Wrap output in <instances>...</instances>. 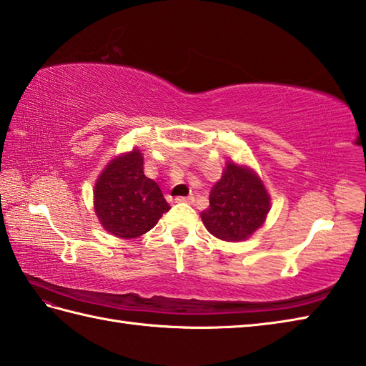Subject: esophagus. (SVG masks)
Returning <instances> with one entry per match:
<instances>
[{
  "instance_id": "34e87169",
  "label": "esophagus",
  "mask_w": 366,
  "mask_h": 366,
  "mask_svg": "<svg viewBox=\"0 0 366 366\" xmlns=\"http://www.w3.org/2000/svg\"><path fill=\"white\" fill-rule=\"evenodd\" d=\"M177 202H184V204H192L194 196H184V197H177Z\"/></svg>"
}]
</instances>
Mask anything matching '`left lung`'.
Masks as SVG:
<instances>
[{"instance_id": "8db88e82", "label": "left lung", "mask_w": 366, "mask_h": 366, "mask_svg": "<svg viewBox=\"0 0 366 366\" xmlns=\"http://www.w3.org/2000/svg\"><path fill=\"white\" fill-rule=\"evenodd\" d=\"M270 197L252 170L232 161L210 192V207L202 212L208 232L226 242H240L264 224Z\"/></svg>"}]
</instances>
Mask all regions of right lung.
<instances>
[{
  "mask_svg": "<svg viewBox=\"0 0 366 366\" xmlns=\"http://www.w3.org/2000/svg\"><path fill=\"white\" fill-rule=\"evenodd\" d=\"M94 208L107 232L136 238L153 229L170 207L158 183L145 177L142 153L132 150L115 158L99 175Z\"/></svg>",
  "mask_w": 366,
  "mask_h": 366,
  "instance_id": "1",
  "label": "right lung"
}]
</instances>
